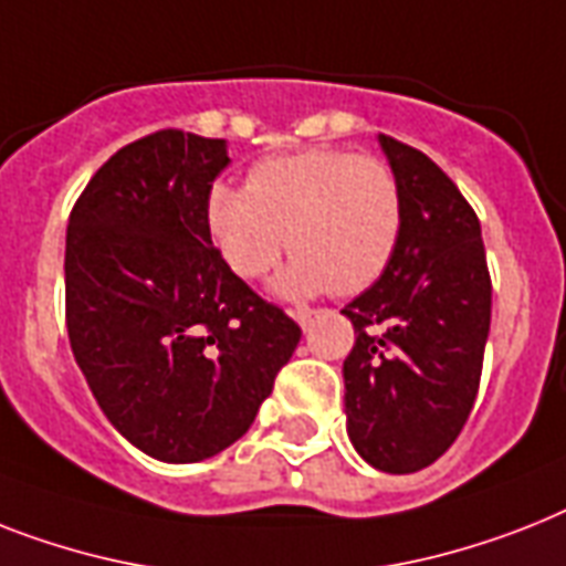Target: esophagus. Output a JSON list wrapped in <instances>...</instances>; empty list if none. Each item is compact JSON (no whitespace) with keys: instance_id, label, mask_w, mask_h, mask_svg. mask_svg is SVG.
<instances>
[{"instance_id":"obj_1","label":"esophagus","mask_w":566,"mask_h":566,"mask_svg":"<svg viewBox=\"0 0 566 566\" xmlns=\"http://www.w3.org/2000/svg\"><path fill=\"white\" fill-rule=\"evenodd\" d=\"M319 314H323V311H314V307H296V311H293V316H296V323L302 325V328H311Z\"/></svg>"}]
</instances>
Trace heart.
Instances as JSON below:
<instances>
[{
    "instance_id": "heart-1",
    "label": "heart",
    "mask_w": 566,
    "mask_h": 566,
    "mask_svg": "<svg viewBox=\"0 0 566 566\" xmlns=\"http://www.w3.org/2000/svg\"><path fill=\"white\" fill-rule=\"evenodd\" d=\"M211 241L232 273L259 282L291 247L275 291L352 296L378 282L403 229V191L384 159L311 148L261 159L247 186L218 182L206 197Z\"/></svg>"
}]
</instances>
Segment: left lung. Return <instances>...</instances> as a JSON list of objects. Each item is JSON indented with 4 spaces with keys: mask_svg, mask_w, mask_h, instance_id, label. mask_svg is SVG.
<instances>
[{
    "mask_svg": "<svg viewBox=\"0 0 566 566\" xmlns=\"http://www.w3.org/2000/svg\"><path fill=\"white\" fill-rule=\"evenodd\" d=\"M403 191L389 268L343 314L357 343L343 363L346 427L369 465L412 474L462 433L480 389L491 275L480 218L421 150L380 136Z\"/></svg>",
    "mask_w": 566,
    "mask_h": 566,
    "instance_id": "1",
    "label": "left lung"
}]
</instances>
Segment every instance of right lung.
<instances>
[{
  "instance_id": "obj_1",
  "label": "right lung",
  "mask_w": 566,
  "mask_h": 566,
  "mask_svg": "<svg viewBox=\"0 0 566 566\" xmlns=\"http://www.w3.org/2000/svg\"><path fill=\"white\" fill-rule=\"evenodd\" d=\"M227 142L156 130L124 145L66 229L72 355L118 433L163 462L238 442L302 328L211 243L206 197Z\"/></svg>"
}]
</instances>
